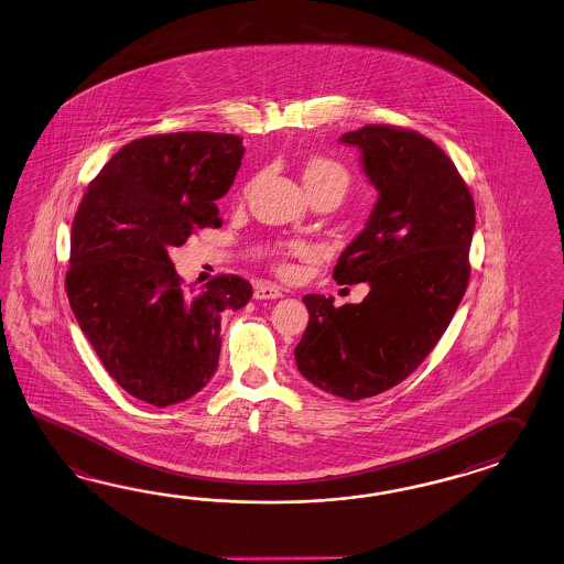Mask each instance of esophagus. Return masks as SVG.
I'll use <instances>...</instances> for the list:
<instances>
[{"label":"esophagus","instance_id":"obj_1","mask_svg":"<svg viewBox=\"0 0 564 564\" xmlns=\"http://www.w3.org/2000/svg\"><path fill=\"white\" fill-rule=\"evenodd\" d=\"M282 294H284V290L275 286V284H270V282L258 284L256 290H253V296L258 301H274V299H282Z\"/></svg>","mask_w":564,"mask_h":564}]
</instances>
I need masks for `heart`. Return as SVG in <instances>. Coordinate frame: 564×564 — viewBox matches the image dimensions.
I'll use <instances>...</instances> for the list:
<instances>
[{
    "instance_id": "obj_1",
    "label": "heart",
    "mask_w": 564,
    "mask_h": 564,
    "mask_svg": "<svg viewBox=\"0 0 564 564\" xmlns=\"http://www.w3.org/2000/svg\"><path fill=\"white\" fill-rule=\"evenodd\" d=\"M303 182L306 192H313L318 188H335L339 189L341 194H346L349 188V174L346 167L337 161L329 160V158H313L306 161L303 170ZM286 253L296 256V253H304L303 243H290L286 247Z\"/></svg>"
}]
</instances>
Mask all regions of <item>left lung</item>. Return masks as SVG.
<instances>
[{"label":"left lung","mask_w":564,"mask_h":564,"mask_svg":"<svg viewBox=\"0 0 564 564\" xmlns=\"http://www.w3.org/2000/svg\"><path fill=\"white\" fill-rule=\"evenodd\" d=\"M341 143L360 149L378 200L333 278L370 292L344 306L306 294L294 358L318 389L360 401L403 382L448 329L470 278L475 200L448 155L415 130L366 124Z\"/></svg>","instance_id":"8db88e82"}]
</instances>
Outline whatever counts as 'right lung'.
Wrapping results in <instances>:
<instances>
[{
	"mask_svg": "<svg viewBox=\"0 0 564 564\" xmlns=\"http://www.w3.org/2000/svg\"><path fill=\"white\" fill-rule=\"evenodd\" d=\"M243 139L170 132L122 147L87 186L72 227L65 278L75 318L104 368L139 401L182 403L215 376L220 315L253 294L239 275L203 292L182 286L170 249L223 225Z\"/></svg>",
	"mask_w": 564,
	"mask_h": 564,
	"instance_id": "1",
	"label": "right lung"
}]
</instances>
